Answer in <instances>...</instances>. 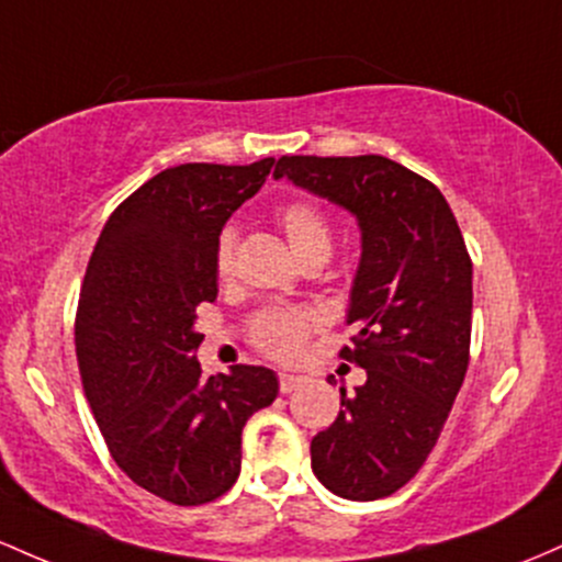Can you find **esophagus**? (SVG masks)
<instances>
[{"instance_id":"1","label":"esophagus","mask_w":562,"mask_h":562,"mask_svg":"<svg viewBox=\"0 0 562 562\" xmlns=\"http://www.w3.org/2000/svg\"><path fill=\"white\" fill-rule=\"evenodd\" d=\"M279 382H281V393H294V390H300L307 380L300 374H279Z\"/></svg>"}]
</instances>
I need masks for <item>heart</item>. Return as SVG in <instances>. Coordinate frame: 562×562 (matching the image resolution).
Wrapping results in <instances>:
<instances>
[{
    "label": "heart",
    "mask_w": 562,
    "mask_h": 562,
    "mask_svg": "<svg viewBox=\"0 0 562 562\" xmlns=\"http://www.w3.org/2000/svg\"><path fill=\"white\" fill-rule=\"evenodd\" d=\"M279 223L300 260L329 257L334 247L329 217L311 201H292L279 212ZM236 228H223L214 241V270L220 279H228L236 262ZM318 326V315L300 307H268L251 321V339L273 358H294L302 342Z\"/></svg>",
    "instance_id": "b5f03b06"
}]
</instances>
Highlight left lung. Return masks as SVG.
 Returning <instances> with one entry per match:
<instances>
[{
    "mask_svg": "<svg viewBox=\"0 0 562 562\" xmlns=\"http://www.w3.org/2000/svg\"><path fill=\"white\" fill-rule=\"evenodd\" d=\"M276 180L350 212L361 231L342 356L366 382L339 387V417L311 443L315 477L352 502L417 475L468 374L472 262L443 193L384 156H281ZM334 382V376H329Z\"/></svg>",
    "mask_w": 562,
    "mask_h": 562,
    "instance_id": "obj_1",
    "label": "left lung"
}]
</instances>
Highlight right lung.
Listing matches in <instances>:
<instances>
[{
	"label": "right lung",
	"mask_w": 562,
	"mask_h": 562,
	"mask_svg": "<svg viewBox=\"0 0 562 562\" xmlns=\"http://www.w3.org/2000/svg\"><path fill=\"white\" fill-rule=\"evenodd\" d=\"M276 159L180 164L111 214L87 265L77 361L111 457L140 488L196 507L241 472V430L279 395L265 366L201 376L196 307L217 300L214 241Z\"/></svg>",
	"instance_id": "1"
}]
</instances>
